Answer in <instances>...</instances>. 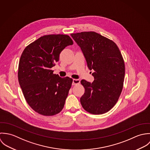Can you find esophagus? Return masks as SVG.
Here are the masks:
<instances>
[{
	"mask_svg": "<svg viewBox=\"0 0 150 150\" xmlns=\"http://www.w3.org/2000/svg\"><path fill=\"white\" fill-rule=\"evenodd\" d=\"M80 83V81L79 79H73V81H72V85H76L77 84H79Z\"/></svg>",
	"mask_w": 150,
	"mask_h": 150,
	"instance_id": "34e87169",
	"label": "esophagus"
}]
</instances>
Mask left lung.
<instances>
[{"label":"left lung","instance_id":"8db88e82","mask_svg":"<svg viewBox=\"0 0 150 150\" xmlns=\"http://www.w3.org/2000/svg\"><path fill=\"white\" fill-rule=\"evenodd\" d=\"M71 35L80 46L89 69L94 71L91 83L81 82L85 90L81 105L90 114H104L116 104L123 89L125 67L120 49L112 40L93 31Z\"/></svg>","mask_w":150,"mask_h":150}]
</instances>
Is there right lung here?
<instances>
[{"instance_id":"1","label":"right lung","mask_w":150,"mask_h":150,"mask_svg":"<svg viewBox=\"0 0 150 150\" xmlns=\"http://www.w3.org/2000/svg\"><path fill=\"white\" fill-rule=\"evenodd\" d=\"M73 43L67 35H46L28 45L21 56L18 82L27 103L40 115L53 116L64 108L73 80L54 74L51 68L62 50Z\"/></svg>"}]
</instances>
